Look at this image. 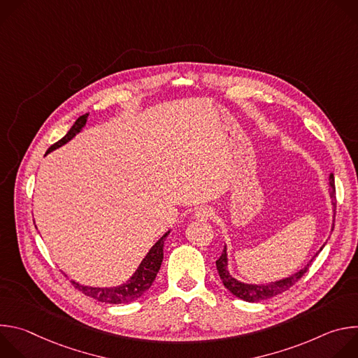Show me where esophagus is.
<instances>
[{"label": "esophagus", "instance_id": "obj_1", "mask_svg": "<svg viewBox=\"0 0 358 358\" xmlns=\"http://www.w3.org/2000/svg\"><path fill=\"white\" fill-rule=\"evenodd\" d=\"M214 215V211L211 207L203 206V207H198L194 213V218H196L198 221H207Z\"/></svg>", "mask_w": 358, "mask_h": 358}]
</instances>
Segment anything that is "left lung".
<instances>
[{"label":"left lung","mask_w":358,"mask_h":358,"mask_svg":"<svg viewBox=\"0 0 358 358\" xmlns=\"http://www.w3.org/2000/svg\"><path fill=\"white\" fill-rule=\"evenodd\" d=\"M330 187H331L330 188V198H331V203H333V207H334V215H336V187H334V176L333 174H330ZM333 228H334V220H333ZM323 248H324V245L320 248V250ZM313 259L308 265H306L303 269H300L299 272H296L294 275H292L289 278H285V279H280V280H276V282H271V283H265V285H249V283H242V282L236 280L228 272L227 246H224L222 255L220 257V259L217 261V269H218V273H220V278H221L224 286L234 296H236V297H239V299H242L245 301H261V300L271 299V297H273V296H276L279 293H283L285 290L290 289L306 272L309 271V266L312 265Z\"/></svg>","instance_id":"1"}]
</instances>
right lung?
I'll return each mask as SVG.
<instances>
[{
	"label": "right lung",
	"mask_w": 358,
	"mask_h": 358,
	"mask_svg": "<svg viewBox=\"0 0 358 358\" xmlns=\"http://www.w3.org/2000/svg\"><path fill=\"white\" fill-rule=\"evenodd\" d=\"M87 116H89L87 113L80 116L75 122V124L71 127V130L59 141H57L55 144H52V145L48 148L46 155H48V152L52 151V150L64 145L71 138H73L82 130V127L86 124ZM169 234H170V231L166 232L155 243V246H152L148 250V253L145 255V258L141 261V264L137 268V271L134 272V275L126 283H123L120 286H116V287H90V286L79 285L75 280H72V285L78 290L85 293L86 296L93 297V299H96L99 301H103V303L119 304V303H130V301L137 300L152 285V282H155V279L157 276V272L160 271V266H162V262H163V257H164L163 246H164V241H166Z\"/></svg>",
	"instance_id": "1"
}]
</instances>
